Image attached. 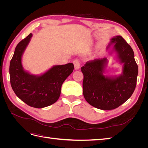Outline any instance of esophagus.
I'll return each instance as SVG.
<instances>
[{
  "label": "esophagus",
  "instance_id": "obj_1",
  "mask_svg": "<svg viewBox=\"0 0 148 148\" xmlns=\"http://www.w3.org/2000/svg\"><path fill=\"white\" fill-rule=\"evenodd\" d=\"M73 64H74V66H75V70H79L80 69V63L79 61L77 59H76L73 61Z\"/></svg>",
  "mask_w": 148,
  "mask_h": 148
}]
</instances>
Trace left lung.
Returning a JSON list of instances; mask_svg holds the SVG:
<instances>
[{
	"instance_id": "left-lung-1",
	"label": "left lung",
	"mask_w": 148,
	"mask_h": 148,
	"mask_svg": "<svg viewBox=\"0 0 148 148\" xmlns=\"http://www.w3.org/2000/svg\"><path fill=\"white\" fill-rule=\"evenodd\" d=\"M113 44L110 53H115V59L123 64L120 75H105L108 64L106 57L88 62L82 67L83 96L89 104L101 110L117 108L131 97L136 85L138 67L132 48L121 36L110 39L107 51Z\"/></svg>"
}]
</instances>
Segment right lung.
Listing matches in <instances>:
<instances>
[{
	"mask_svg": "<svg viewBox=\"0 0 148 148\" xmlns=\"http://www.w3.org/2000/svg\"><path fill=\"white\" fill-rule=\"evenodd\" d=\"M32 36L29 34L18 44L10 63L9 73L11 86L17 97L28 106L39 109L59 99L62 85L73 72L74 65L72 63L54 65L39 75L25 70L22 56Z\"/></svg>",
	"mask_w": 148,
	"mask_h": 148,
	"instance_id": "add662e5",
	"label": "right lung"
}]
</instances>
